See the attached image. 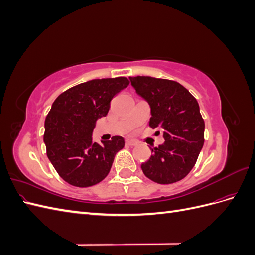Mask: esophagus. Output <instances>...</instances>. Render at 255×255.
<instances>
[{"mask_svg":"<svg viewBox=\"0 0 255 255\" xmlns=\"http://www.w3.org/2000/svg\"><path fill=\"white\" fill-rule=\"evenodd\" d=\"M126 143H127L128 145H130V146L137 145V141H135V140H132V139H127V140H126Z\"/></svg>","mask_w":255,"mask_h":255,"instance_id":"34e87169","label":"esophagus"}]
</instances>
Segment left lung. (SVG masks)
<instances>
[{
  "label": "left lung",
  "mask_w": 255,
  "mask_h": 255,
  "mask_svg": "<svg viewBox=\"0 0 255 255\" xmlns=\"http://www.w3.org/2000/svg\"><path fill=\"white\" fill-rule=\"evenodd\" d=\"M129 81L150 104V128L163 129L165 139L152 149L142 171L158 184L179 182L194 168L204 143L205 126L197 100L175 81L152 76H130Z\"/></svg>",
  "instance_id": "obj_1"
}]
</instances>
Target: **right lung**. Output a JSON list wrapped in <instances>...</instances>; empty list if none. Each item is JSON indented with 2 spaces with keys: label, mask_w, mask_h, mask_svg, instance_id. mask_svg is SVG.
I'll use <instances>...</instances> for the list:
<instances>
[{
  "label": "right lung",
  "mask_w": 255,
  "mask_h": 255,
  "mask_svg": "<svg viewBox=\"0 0 255 255\" xmlns=\"http://www.w3.org/2000/svg\"><path fill=\"white\" fill-rule=\"evenodd\" d=\"M128 84L125 76L91 80L67 89L52 104L44 122L47 155L72 186L89 187L103 181L116 153L125 146L121 136L99 144L91 135L97 120L109 113L113 98Z\"/></svg>",
  "instance_id": "add662e5"
}]
</instances>
